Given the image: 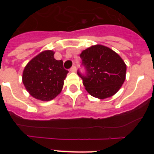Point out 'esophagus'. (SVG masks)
<instances>
[{
  "mask_svg": "<svg viewBox=\"0 0 154 154\" xmlns=\"http://www.w3.org/2000/svg\"><path fill=\"white\" fill-rule=\"evenodd\" d=\"M70 71H71V72H75V71H76V66H75V65H73L72 67L70 69Z\"/></svg>",
  "mask_w": 154,
  "mask_h": 154,
  "instance_id": "esophagus-1",
  "label": "esophagus"
}]
</instances>
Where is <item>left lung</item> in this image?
Listing matches in <instances>:
<instances>
[{
    "label": "left lung",
    "instance_id": "8db88e82",
    "mask_svg": "<svg viewBox=\"0 0 154 154\" xmlns=\"http://www.w3.org/2000/svg\"><path fill=\"white\" fill-rule=\"evenodd\" d=\"M82 66L77 74L91 96L106 99L118 92L126 79V65L118 54L106 46L98 45L84 50L80 55Z\"/></svg>",
    "mask_w": 154,
    "mask_h": 154
}]
</instances>
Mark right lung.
<instances>
[{"label": "right lung", "instance_id": "add662e5", "mask_svg": "<svg viewBox=\"0 0 154 154\" xmlns=\"http://www.w3.org/2000/svg\"><path fill=\"white\" fill-rule=\"evenodd\" d=\"M68 72L64 69L63 62L54 58L52 51H45L25 66L22 81L31 96L49 101L61 92Z\"/></svg>", "mask_w": 154, "mask_h": 154}]
</instances>
